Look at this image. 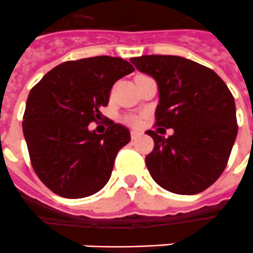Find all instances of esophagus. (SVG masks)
Masks as SVG:
<instances>
[{
	"label": "esophagus",
	"mask_w": 253,
	"mask_h": 253,
	"mask_svg": "<svg viewBox=\"0 0 253 253\" xmlns=\"http://www.w3.org/2000/svg\"><path fill=\"white\" fill-rule=\"evenodd\" d=\"M130 135H131V139H136V138H139V136L142 135V132L136 131V130H132V131L130 132Z\"/></svg>",
	"instance_id": "34e87169"
}]
</instances>
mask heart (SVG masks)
<instances>
[{
  "instance_id": "obj_1",
  "label": "heart",
  "mask_w": 253,
  "mask_h": 253,
  "mask_svg": "<svg viewBox=\"0 0 253 253\" xmlns=\"http://www.w3.org/2000/svg\"><path fill=\"white\" fill-rule=\"evenodd\" d=\"M127 122H128L130 125H132V126H138V125L141 123V119L136 117H132V118H128V119H127Z\"/></svg>"
}]
</instances>
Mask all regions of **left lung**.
<instances>
[{"label":"left lung","instance_id":"1","mask_svg":"<svg viewBox=\"0 0 253 253\" xmlns=\"http://www.w3.org/2000/svg\"><path fill=\"white\" fill-rule=\"evenodd\" d=\"M130 61L158 84L155 126L174 130L168 138L146 132L154 139L146 157L151 177L171 193H201L221 175L236 139L231 91L214 71L185 57L145 55Z\"/></svg>","mask_w":253,"mask_h":253}]
</instances>
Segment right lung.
<instances>
[{
  "mask_svg": "<svg viewBox=\"0 0 253 253\" xmlns=\"http://www.w3.org/2000/svg\"><path fill=\"white\" fill-rule=\"evenodd\" d=\"M134 71L121 57L65 61L31 89L22 131L37 177L65 198L92 196L107 184L128 128L108 121L103 134L89 131L100 119L114 83Z\"/></svg>",
  "mask_w": 253,
  "mask_h": 253,
  "instance_id": "obj_1",
  "label": "right lung"
}]
</instances>
